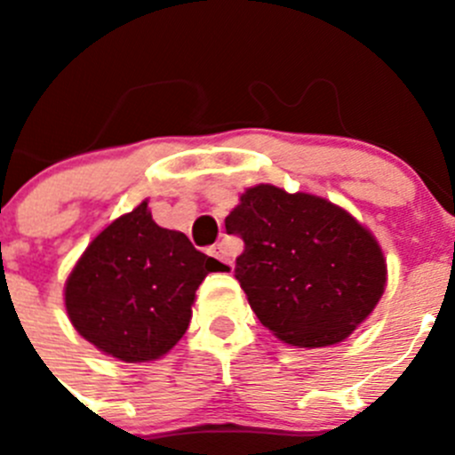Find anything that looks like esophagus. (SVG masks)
Wrapping results in <instances>:
<instances>
[{"label": "esophagus", "mask_w": 455, "mask_h": 455, "mask_svg": "<svg viewBox=\"0 0 455 455\" xmlns=\"http://www.w3.org/2000/svg\"><path fill=\"white\" fill-rule=\"evenodd\" d=\"M209 255H211V257H215V259H218V261H222V264L227 266V268H231V270H233V259H231V253H228V249H227V244H224V242H220V244L211 246V249H209Z\"/></svg>", "instance_id": "34e87169"}]
</instances>
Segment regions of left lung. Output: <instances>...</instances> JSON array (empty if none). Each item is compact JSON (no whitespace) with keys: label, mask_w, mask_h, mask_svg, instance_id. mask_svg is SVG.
Wrapping results in <instances>:
<instances>
[{"label":"left lung","mask_w":455,"mask_h":455,"mask_svg":"<svg viewBox=\"0 0 455 455\" xmlns=\"http://www.w3.org/2000/svg\"><path fill=\"white\" fill-rule=\"evenodd\" d=\"M224 224L244 240L235 279L251 308L288 346H337L383 297L387 261L379 240L321 196L249 187Z\"/></svg>","instance_id":"8db88e82"}]
</instances>
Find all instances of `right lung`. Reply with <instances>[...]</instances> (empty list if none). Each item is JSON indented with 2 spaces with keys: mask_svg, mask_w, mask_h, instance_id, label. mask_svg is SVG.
<instances>
[{
  "mask_svg": "<svg viewBox=\"0 0 455 455\" xmlns=\"http://www.w3.org/2000/svg\"><path fill=\"white\" fill-rule=\"evenodd\" d=\"M149 200L109 222L87 244L63 288L66 313L96 350L125 363L167 355L189 328L196 291L228 270L180 231L158 227Z\"/></svg>",
  "mask_w": 455,
  "mask_h": 455,
  "instance_id": "right-lung-1",
  "label": "right lung"
}]
</instances>
